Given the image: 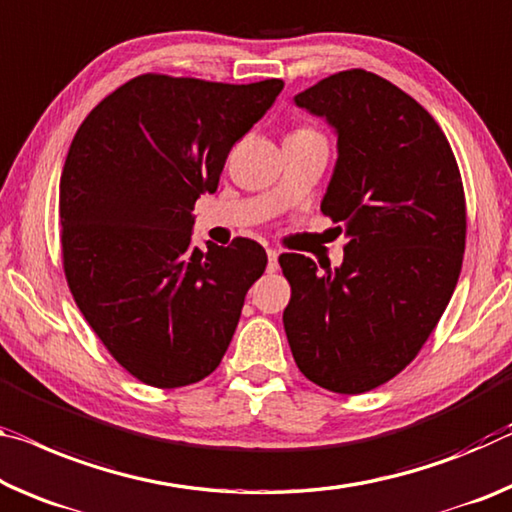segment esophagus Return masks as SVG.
Masks as SVG:
<instances>
[{
    "label": "esophagus",
    "mask_w": 512,
    "mask_h": 512,
    "mask_svg": "<svg viewBox=\"0 0 512 512\" xmlns=\"http://www.w3.org/2000/svg\"><path fill=\"white\" fill-rule=\"evenodd\" d=\"M266 257H269V264H266V271H269V273L278 271V250L266 248Z\"/></svg>",
    "instance_id": "34e87169"
}]
</instances>
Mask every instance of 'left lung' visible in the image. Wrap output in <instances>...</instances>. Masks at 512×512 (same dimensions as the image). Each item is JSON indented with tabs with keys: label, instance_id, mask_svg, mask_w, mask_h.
<instances>
[{
	"label": "left lung",
	"instance_id": "left-lung-1",
	"mask_svg": "<svg viewBox=\"0 0 512 512\" xmlns=\"http://www.w3.org/2000/svg\"><path fill=\"white\" fill-rule=\"evenodd\" d=\"M337 134L321 212L342 223L344 262L319 273L285 253L282 314L298 369L323 389L362 394L415 360L456 289L465 191L440 125L392 81L344 70L294 97Z\"/></svg>",
	"mask_w": 512,
	"mask_h": 512
}]
</instances>
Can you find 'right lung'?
<instances>
[{"instance_id": "1", "label": "right lung", "mask_w": 512, "mask_h": 512, "mask_svg": "<svg viewBox=\"0 0 512 512\" xmlns=\"http://www.w3.org/2000/svg\"><path fill=\"white\" fill-rule=\"evenodd\" d=\"M282 86L141 75L104 97L70 143L59 193L68 287L107 351L145 385L207 378L266 269L257 241L193 246V205L216 191L232 145Z\"/></svg>"}]
</instances>
